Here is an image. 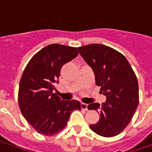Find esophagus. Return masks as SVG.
<instances>
[{"label":"esophagus","mask_w":152,"mask_h":152,"mask_svg":"<svg viewBox=\"0 0 152 152\" xmlns=\"http://www.w3.org/2000/svg\"><path fill=\"white\" fill-rule=\"evenodd\" d=\"M88 104H86V103H84V102H82L81 103V108L83 109V110H86V111H88Z\"/></svg>","instance_id":"esophagus-1"}]
</instances>
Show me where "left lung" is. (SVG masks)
Masks as SVG:
<instances>
[{
	"label": "left lung",
	"mask_w": 152,
	"mask_h": 152,
	"mask_svg": "<svg viewBox=\"0 0 152 152\" xmlns=\"http://www.w3.org/2000/svg\"><path fill=\"white\" fill-rule=\"evenodd\" d=\"M92 67L96 85L107 97L100 105L93 102L89 110H99L100 119L89 128L100 136L111 137L121 134L130 122L139 102L137 76L127 58L117 50L100 44L78 48Z\"/></svg>",
	"instance_id": "left-lung-1"
}]
</instances>
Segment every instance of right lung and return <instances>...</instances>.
<instances>
[{
  "instance_id": "add662e5",
  "label": "right lung",
  "mask_w": 152,
  "mask_h": 152,
  "mask_svg": "<svg viewBox=\"0 0 152 152\" xmlns=\"http://www.w3.org/2000/svg\"><path fill=\"white\" fill-rule=\"evenodd\" d=\"M78 54L76 47L52 44L32 57L25 67L18 88V105L31 127L45 136H53L66 127L72 112L80 110L77 100H61L53 90L60 70Z\"/></svg>"
}]
</instances>
